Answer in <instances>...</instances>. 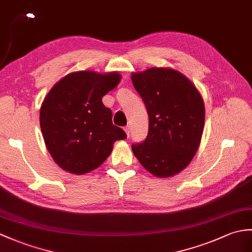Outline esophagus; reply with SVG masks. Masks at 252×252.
Instances as JSON below:
<instances>
[{"label":"esophagus","mask_w":252,"mask_h":252,"mask_svg":"<svg viewBox=\"0 0 252 252\" xmlns=\"http://www.w3.org/2000/svg\"><path fill=\"white\" fill-rule=\"evenodd\" d=\"M125 131H126V135H127V136L130 135V126H125Z\"/></svg>","instance_id":"1"}]
</instances>
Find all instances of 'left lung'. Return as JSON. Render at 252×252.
<instances>
[{"mask_svg":"<svg viewBox=\"0 0 252 252\" xmlns=\"http://www.w3.org/2000/svg\"><path fill=\"white\" fill-rule=\"evenodd\" d=\"M131 78L149 116L148 135L132 145L133 154L155 176H174L189 165L200 146L205 121L202 95L172 68L151 67Z\"/></svg>","mask_w":252,"mask_h":252,"instance_id":"obj_1","label":"left lung"}]
</instances>
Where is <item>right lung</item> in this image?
Wrapping results in <instances>:
<instances>
[{"label": "right lung", "instance_id": "obj_1", "mask_svg": "<svg viewBox=\"0 0 252 252\" xmlns=\"http://www.w3.org/2000/svg\"><path fill=\"white\" fill-rule=\"evenodd\" d=\"M117 72L66 75L52 87L39 112L46 147L64 171L86 174L103 164L116 140L126 138L113 125L112 110L102 97L119 84Z\"/></svg>", "mask_w": 252, "mask_h": 252}]
</instances>
